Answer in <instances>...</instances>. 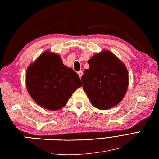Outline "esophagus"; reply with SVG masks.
I'll return each mask as SVG.
<instances>
[{"mask_svg": "<svg viewBox=\"0 0 159 159\" xmlns=\"http://www.w3.org/2000/svg\"><path fill=\"white\" fill-rule=\"evenodd\" d=\"M77 73H78V75L81 78V77H82V75H83V72L82 71V70H80V71H79Z\"/></svg>", "mask_w": 159, "mask_h": 159, "instance_id": "esophagus-1", "label": "esophagus"}]
</instances>
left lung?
I'll list each match as a JSON object with an SVG mask.
<instances>
[{"instance_id": "obj_1", "label": "left lung", "mask_w": 159, "mask_h": 159, "mask_svg": "<svg viewBox=\"0 0 159 159\" xmlns=\"http://www.w3.org/2000/svg\"><path fill=\"white\" fill-rule=\"evenodd\" d=\"M90 65L82 77L83 89L94 107L107 110L125 97L129 86V73L117 56L104 50L88 61Z\"/></svg>"}]
</instances>
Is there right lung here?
I'll use <instances>...</instances> for the list:
<instances>
[{"label": "right lung", "mask_w": 159, "mask_h": 159, "mask_svg": "<svg viewBox=\"0 0 159 159\" xmlns=\"http://www.w3.org/2000/svg\"><path fill=\"white\" fill-rule=\"evenodd\" d=\"M26 86L35 103L55 111L65 106L82 82L72 68L63 64L60 55L47 50L28 66Z\"/></svg>", "instance_id": "add662e5"}]
</instances>
